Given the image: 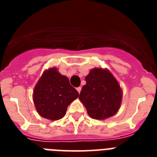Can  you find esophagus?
Returning a JSON list of instances; mask_svg holds the SVG:
<instances>
[{
	"instance_id": "obj_1",
	"label": "esophagus",
	"mask_w": 157,
	"mask_h": 157,
	"mask_svg": "<svg viewBox=\"0 0 157 157\" xmlns=\"http://www.w3.org/2000/svg\"><path fill=\"white\" fill-rule=\"evenodd\" d=\"M76 90L78 91L79 94L81 93V86H80V87H77V88H76Z\"/></svg>"
}]
</instances>
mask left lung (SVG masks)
Here are the masks:
<instances>
[{
    "label": "left lung",
    "mask_w": 157,
    "mask_h": 157,
    "mask_svg": "<svg viewBox=\"0 0 157 157\" xmlns=\"http://www.w3.org/2000/svg\"><path fill=\"white\" fill-rule=\"evenodd\" d=\"M79 98L89 116L103 120L117 113L121 102L122 92L117 81L106 69L94 68L86 77Z\"/></svg>",
    "instance_id": "left-lung-1"
}]
</instances>
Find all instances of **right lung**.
Here are the masks:
<instances>
[{
  "label": "right lung",
  "mask_w": 157,
  "mask_h": 157,
  "mask_svg": "<svg viewBox=\"0 0 157 157\" xmlns=\"http://www.w3.org/2000/svg\"><path fill=\"white\" fill-rule=\"evenodd\" d=\"M78 96L68 78L53 67L45 71L36 84L33 100L41 117L55 121L64 117L67 106Z\"/></svg>",
  "instance_id": "right-lung-1"
}]
</instances>
